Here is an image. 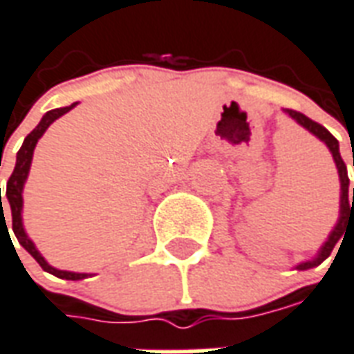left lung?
<instances>
[{
	"mask_svg": "<svg viewBox=\"0 0 354 354\" xmlns=\"http://www.w3.org/2000/svg\"><path fill=\"white\" fill-rule=\"evenodd\" d=\"M285 114H289L295 122L302 125L304 129H308L311 135H315L319 140H323L326 146H328V150H330L332 157H334V161H336V169L337 174H339V185H342V193H339V219H337L336 227L332 229V232L326 238V242L321 245V250L317 253L315 257L311 259V261H304V263L297 264V270H310V268H315L319 264L323 263L324 259L330 257L332 250H334V245L339 238L344 236V230L347 221L351 223V219H354V187L353 191L349 189V176H347V167H345L344 159L339 156V144L334 138L330 131L324 129L323 125L317 124L313 120H310L308 116H304L302 112L297 111H290V109H283ZM354 167V163H353Z\"/></svg>",
	"mask_w": 354,
	"mask_h": 354,
	"instance_id": "obj_1",
	"label": "left lung"
}]
</instances>
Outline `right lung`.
I'll return each instance as SVG.
<instances>
[{
    "label": "right lung",
    "instance_id": "obj_1",
    "mask_svg": "<svg viewBox=\"0 0 354 354\" xmlns=\"http://www.w3.org/2000/svg\"><path fill=\"white\" fill-rule=\"evenodd\" d=\"M78 103H73L69 106H64V109H54V111H48L41 118V122L35 129L31 131L28 137L24 138L22 148L18 150L17 153V165H15V170H12V174H10L9 182H7V193H5V197L9 201L10 206V214H12V232H15V236H17L18 243L22 245L24 250L30 253L31 257L35 259L39 264H41V268L44 272H48L52 276L62 277V279H71V281H78V279H84V277H88L90 274H78V272H67V270H57L54 266L44 261V257L39 253V250L35 248V243L31 242L30 236L26 234V230H24V223H22V206H24V198H22V191H24V184H26V180H28V174H30V167H31V159H33V150H35V146H37L39 138L43 137L44 131L50 127L52 122H56L57 118L64 116L71 109H75ZM0 206H1V223H3L5 214H3V204H1V187H0ZM7 227V223H5ZM9 232V229H7ZM10 238V236H9Z\"/></svg>",
    "mask_w": 354,
    "mask_h": 354
}]
</instances>
